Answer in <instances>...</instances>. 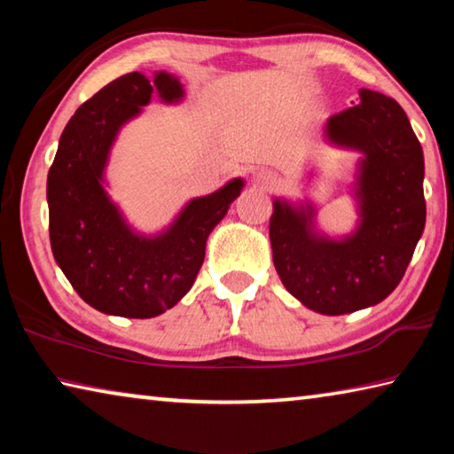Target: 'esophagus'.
<instances>
[{
	"label": "esophagus",
	"mask_w": 454,
	"mask_h": 454,
	"mask_svg": "<svg viewBox=\"0 0 454 454\" xmlns=\"http://www.w3.org/2000/svg\"><path fill=\"white\" fill-rule=\"evenodd\" d=\"M252 178H254V184H258V186H262L266 190L274 188L276 182H278V180H276V174H272L270 170H264V168H260V170H256Z\"/></svg>",
	"instance_id": "esophagus-1"
}]
</instances>
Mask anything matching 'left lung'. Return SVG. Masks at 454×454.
I'll return each mask as SVG.
<instances>
[{"label": "left lung", "mask_w": 454, "mask_h": 454, "mask_svg": "<svg viewBox=\"0 0 454 454\" xmlns=\"http://www.w3.org/2000/svg\"><path fill=\"white\" fill-rule=\"evenodd\" d=\"M360 104L328 118L325 140L360 153L352 184L356 228L328 236L317 206L274 198L272 260L306 309L338 317L382 302L403 280L425 230V158L411 121L393 98L360 90Z\"/></svg>", "instance_id": "8db88e82"}]
</instances>
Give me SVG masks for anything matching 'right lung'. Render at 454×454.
Segmentation results:
<instances>
[{
  "label": "right lung",
  "mask_w": 454,
  "mask_h": 454,
  "mask_svg": "<svg viewBox=\"0 0 454 454\" xmlns=\"http://www.w3.org/2000/svg\"><path fill=\"white\" fill-rule=\"evenodd\" d=\"M180 104L184 86L174 74L121 75L82 104L59 137L48 174L50 242L74 290L112 317L153 318L178 304L204 262L206 240L240 196L234 178L208 196L192 198L172 224L142 234L107 194L106 168L120 128L150 104Z\"/></svg>",
  "instance_id": "1"
}]
</instances>
